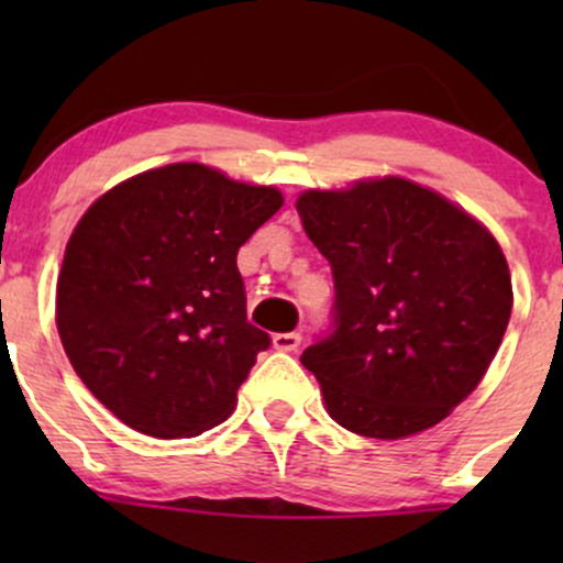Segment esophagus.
<instances>
[{
    "instance_id": "34e87169",
    "label": "esophagus",
    "mask_w": 563,
    "mask_h": 563,
    "mask_svg": "<svg viewBox=\"0 0 563 563\" xmlns=\"http://www.w3.org/2000/svg\"><path fill=\"white\" fill-rule=\"evenodd\" d=\"M301 344V333L290 331V333H275L273 335V346L280 349V352H296Z\"/></svg>"
}]
</instances>
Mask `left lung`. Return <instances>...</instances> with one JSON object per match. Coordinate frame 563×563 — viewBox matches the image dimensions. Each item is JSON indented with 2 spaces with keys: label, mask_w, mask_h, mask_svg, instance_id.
I'll return each instance as SVG.
<instances>
[{
  "label": "left lung",
  "mask_w": 563,
  "mask_h": 563,
  "mask_svg": "<svg viewBox=\"0 0 563 563\" xmlns=\"http://www.w3.org/2000/svg\"><path fill=\"white\" fill-rule=\"evenodd\" d=\"M296 209L333 273V322L301 354L331 418L373 439L437 426L479 386L508 328L500 245L402 177L307 190Z\"/></svg>",
  "instance_id": "8db88e82"
}]
</instances>
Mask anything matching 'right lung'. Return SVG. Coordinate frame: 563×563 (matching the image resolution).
Wrapping results in <instances>:
<instances>
[{"label":"right lung","mask_w":563,"mask_h":563,"mask_svg":"<svg viewBox=\"0 0 563 563\" xmlns=\"http://www.w3.org/2000/svg\"><path fill=\"white\" fill-rule=\"evenodd\" d=\"M280 206L275 187L169 164L115 185L76 224L57 333L87 389L129 429L183 439L230 416L269 346L245 318L238 249Z\"/></svg>","instance_id":"1"}]
</instances>
